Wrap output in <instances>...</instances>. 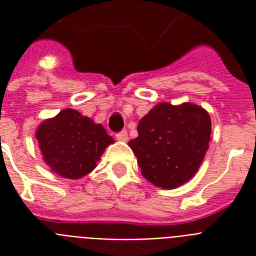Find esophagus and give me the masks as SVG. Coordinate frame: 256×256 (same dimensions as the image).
Returning a JSON list of instances; mask_svg holds the SVG:
<instances>
[{
  "mask_svg": "<svg viewBox=\"0 0 256 256\" xmlns=\"http://www.w3.org/2000/svg\"><path fill=\"white\" fill-rule=\"evenodd\" d=\"M116 140H120V142H126V140H128V132H118V134H116Z\"/></svg>",
  "mask_w": 256,
  "mask_h": 256,
  "instance_id": "esophagus-1",
  "label": "esophagus"
}]
</instances>
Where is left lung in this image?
Returning <instances> with one entry per match:
<instances>
[{
  "label": "left lung",
  "instance_id": "obj_1",
  "mask_svg": "<svg viewBox=\"0 0 256 256\" xmlns=\"http://www.w3.org/2000/svg\"><path fill=\"white\" fill-rule=\"evenodd\" d=\"M138 136L128 142L144 178L172 190L194 178L211 138L207 110L190 102L156 104L138 124Z\"/></svg>",
  "mask_w": 256,
  "mask_h": 256
}]
</instances>
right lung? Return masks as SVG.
I'll return each mask as SVG.
<instances>
[{
  "label": "right lung",
  "mask_w": 256,
  "mask_h": 256,
  "mask_svg": "<svg viewBox=\"0 0 256 256\" xmlns=\"http://www.w3.org/2000/svg\"><path fill=\"white\" fill-rule=\"evenodd\" d=\"M36 138L42 158L62 178L80 179L96 168L114 140L100 124L74 108H64L38 126Z\"/></svg>",
  "instance_id": "1"
}]
</instances>
